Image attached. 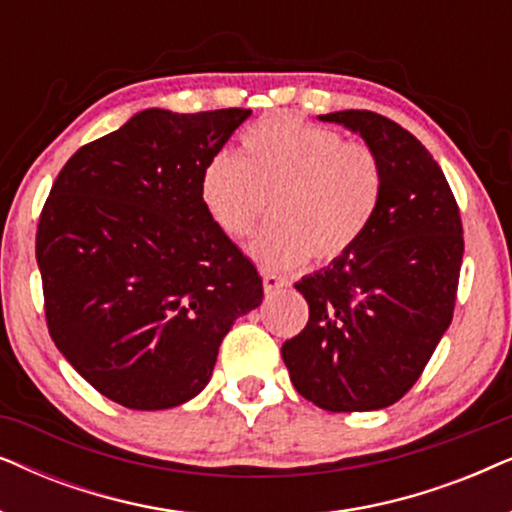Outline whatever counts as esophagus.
Segmentation results:
<instances>
[{
	"label": "esophagus",
	"instance_id": "34e87169",
	"mask_svg": "<svg viewBox=\"0 0 512 512\" xmlns=\"http://www.w3.org/2000/svg\"><path fill=\"white\" fill-rule=\"evenodd\" d=\"M286 284H289V282H286L284 277L270 275V272H265V275H263V289H265V293H272V291H277V289H284Z\"/></svg>",
	"mask_w": 512,
	"mask_h": 512
}]
</instances>
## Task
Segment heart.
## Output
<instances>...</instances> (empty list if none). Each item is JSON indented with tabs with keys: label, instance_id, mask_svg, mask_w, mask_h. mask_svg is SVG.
<instances>
[{
	"label": "heart",
	"instance_id": "obj_1",
	"mask_svg": "<svg viewBox=\"0 0 512 512\" xmlns=\"http://www.w3.org/2000/svg\"><path fill=\"white\" fill-rule=\"evenodd\" d=\"M384 165L366 142L296 116H270L240 137V156L216 153L200 198L216 226L242 240L270 212L251 254L268 270L333 263L373 226L384 198Z\"/></svg>",
	"mask_w": 512,
	"mask_h": 512
}]
</instances>
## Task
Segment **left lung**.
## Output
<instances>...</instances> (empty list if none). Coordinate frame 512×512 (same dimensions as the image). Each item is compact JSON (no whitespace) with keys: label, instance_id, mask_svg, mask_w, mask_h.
Here are the masks:
<instances>
[{"label":"left lung","instance_id":"8db88e82","mask_svg":"<svg viewBox=\"0 0 512 512\" xmlns=\"http://www.w3.org/2000/svg\"><path fill=\"white\" fill-rule=\"evenodd\" d=\"M321 121L359 132L387 181L363 240L296 284L310 319L282 359L298 394L319 408L380 410L408 394L452 324L464 228L443 170L415 135L368 109Z\"/></svg>","mask_w":512,"mask_h":512}]
</instances>
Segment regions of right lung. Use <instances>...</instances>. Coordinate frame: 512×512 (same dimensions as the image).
<instances>
[{
  "label": "right lung",
  "mask_w": 512,
  "mask_h": 512,
  "mask_svg": "<svg viewBox=\"0 0 512 512\" xmlns=\"http://www.w3.org/2000/svg\"><path fill=\"white\" fill-rule=\"evenodd\" d=\"M249 114L139 111L53 181L37 226L48 333L123 408L200 394L233 321L261 305L256 265L200 198L207 160Z\"/></svg>",
  "instance_id": "1"
}]
</instances>
